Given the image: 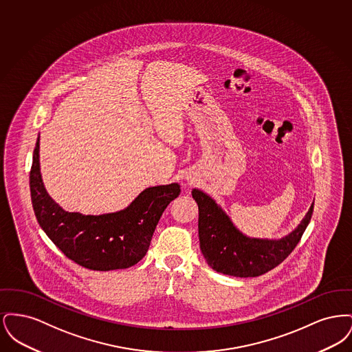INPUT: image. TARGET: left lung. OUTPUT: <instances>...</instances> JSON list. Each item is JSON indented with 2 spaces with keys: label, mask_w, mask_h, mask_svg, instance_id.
Returning a JSON list of instances; mask_svg holds the SVG:
<instances>
[{
  "label": "left lung",
  "mask_w": 352,
  "mask_h": 352,
  "mask_svg": "<svg viewBox=\"0 0 352 352\" xmlns=\"http://www.w3.org/2000/svg\"><path fill=\"white\" fill-rule=\"evenodd\" d=\"M199 208V241L207 264L234 277H257L280 265L297 247L314 210V201L298 227L283 239H252L241 234L215 201L201 190L191 191Z\"/></svg>",
  "instance_id": "1"
}]
</instances>
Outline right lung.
Returning a JSON list of instances; mask_svg holds the SVG:
<instances>
[{"label":"right lung","instance_id":"obj_1","mask_svg":"<svg viewBox=\"0 0 352 352\" xmlns=\"http://www.w3.org/2000/svg\"><path fill=\"white\" fill-rule=\"evenodd\" d=\"M30 191L34 214L51 241L74 263L92 270L125 269L149 250L151 236L178 184L144 190L125 210L104 215L67 212L47 194L39 171V137L33 153Z\"/></svg>","mask_w":352,"mask_h":352}]
</instances>
